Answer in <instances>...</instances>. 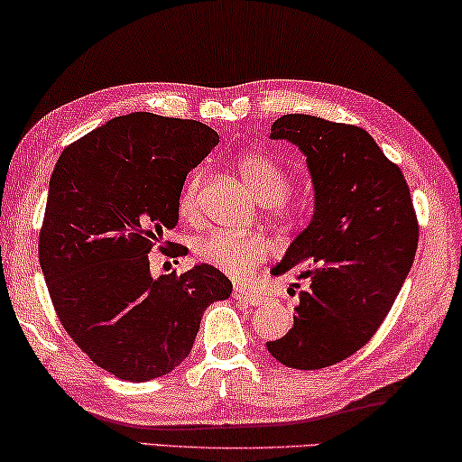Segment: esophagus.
I'll return each instance as SVG.
<instances>
[{
    "label": "esophagus",
    "instance_id": "34e87169",
    "mask_svg": "<svg viewBox=\"0 0 462 462\" xmlns=\"http://www.w3.org/2000/svg\"><path fill=\"white\" fill-rule=\"evenodd\" d=\"M233 297L241 302H245V305H260V302L263 300V294H260L258 291L247 289V286H244V284L233 286Z\"/></svg>",
    "mask_w": 462,
    "mask_h": 462
}]
</instances>
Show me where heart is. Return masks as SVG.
Returning <instances> with one entry per match:
<instances>
[{
  "label": "heart",
  "instance_id": "1",
  "mask_svg": "<svg viewBox=\"0 0 462 462\" xmlns=\"http://www.w3.org/2000/svg\"><path fill=\"white\" fill-rule=\"evenodd\" d=\"M239 171L252 186L254 194L263 204H272L278 215L286 210V194L291 190V178L274 160L262 153H247L239 160ZM204 173L196 170L186 180L178 199V213L184 221L192 223L199 218L200 186ZM196 260L217 268L231 278H244L266 260L268 245L258 236L213 231L204 236L194 247Z\"/></svg>",
  "mask_w": 462,
  "mask_h": 462
}]
</instances>
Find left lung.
Returning a JSON list of instances; mask_svg holds the SVG:
<instances>
[{
    "instance_id": "1",
    "label": "left lung",
    "mask_w": 462,
    "mask_h": 462,
    "mask_svg": "<svg viewBox=\"0 0 462 462\" xmlns=\"http://www.w3.org/2000/svg\"><path fill=\"white\" fill-rule=\"evenodd\" d=\"M272 139L307 157L315 188L311 223L272 274L297 272L292 329L266 342L281 365L325 368L352 356L381 328L418 249L410 186L365 128L309 115H284Z\"/></svg>"
}]
</instances>
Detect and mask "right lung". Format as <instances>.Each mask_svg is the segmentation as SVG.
Here are the masks:
<instances>
[{"label": "right lung", "mask_w": 462, "mask_h": 462, "mask_svg": "<svg viewBox=\"0 0 462 462\" xmlns=\"http://www.w3.org/2000/svg\"><path fill=\"white\" fill-rule=\"evenodd\" d=\"M217 143L199 120L133 112L71 143L52 171L39 237L52 307L89 360L118 379L171 373L204 309L233 291L208 263L160 278L149 270V252L178 223L188 171ZM180 254L176 245L165 255Z\"/></svg>", "instance_id": "add662e5"}]
</instances>
